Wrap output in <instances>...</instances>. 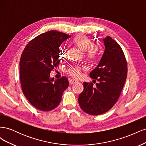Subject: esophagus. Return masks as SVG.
<instances>
[{"mask_svg": "<svg viewBox=\"0 0 146 146\" xmlns=\"http://www.w3.org/2000/svg\"><path fill=\"white\" fill-rule=\"evenodd\" d=\"M69 84H70V85H73V84L76 83L77 82H78V81L74 80V79H69Z\"/></svg>", "mask_w": 146, "mask_h": 146, "instance_id": "obj_1", "label": "esophagus"}]
</instances>
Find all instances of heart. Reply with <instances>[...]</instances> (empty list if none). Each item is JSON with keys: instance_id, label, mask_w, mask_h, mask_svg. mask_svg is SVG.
<instances>
[{"instance_id": "1", "label": "heart", "mask_w": 146, "mask_h": 146, "mask_svg": "<svg viewBox=\"0 0 146 146\" xmlns=\"http://www.w3.org/2000/svg\"><path fill=\"white\" fill-rule=\"evenodd\" d=\"M72 42L73 44L78 48L81 51L85 52V56L88 60H94L98 54L99 46L93 44V41L86 35H78L75 36ZM66 55V48L64 46L61 47L60 49V56L61 58H64ZM81 66L78 65L72 66L66 70L69 76L73 77H78L80 76Z\"/></svg>"}]
</instances>
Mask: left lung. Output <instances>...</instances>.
Masks as SVG:
<instances>
[{"mask_svg":"<svg viewBox=\"0 0 146 146\" xmlns=\"http://www.w3.org/2000/svg\"><path fill=\"white\" fill-rule=\"evenodd\" d=\"M105 47L100 62L90 76L98 81L83 83L84 89L78 96V104L83 111L99 115L108 111L116 103L127 76V64L119 44L111 37L104 39Z\"/></svg>","mask_w":146,"mask_h":146,"instance_id":"1","label":"left lung"}]
</instances>
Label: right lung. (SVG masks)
<instances>
[{"mask_svg": "<svg viewBox=\"0 0 146 146\" xmlns=\"http://www.w3.org/2000/svg\"><path fill=\"white\" fill-rule=\"evenodd\" d=\"M70 35L56 30L42 33L31 40L20 59V80L25 97L41 111L54 110L69 86L67 77L54 80L50 73L60 63L61 44Z\"/></svg>", "mask_w": 146, "mask_h": 146, "instance_id": "1", "label": "right lung"}]
</instances>
